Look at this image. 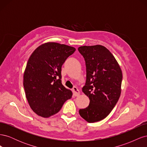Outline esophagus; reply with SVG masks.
<instances>
[{
    "mask_svg": "<svg viewBox=\"0 0 147 147\" xmlns=\"http://www.w3.org/2000/svg\"><path fill=\"white\" fill-rule=\"evenodd\" d=\"M72 91L74 93V95L75 96H77L80 94V91L78 90V89L77 87H74Z\"/></svg>",
    "mask_w": 147,
    "mask_h": 147,
    "instance_id": "esophagus-1",
    "label": "esophagus"
}]
</instances>
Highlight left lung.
Instances as JSON below:
<instances>
[{
	"label": "left lung",
	"mask_w": 147,
	"mask_h": 147,
	"mask_svg": "<svg viewBox=\"0 0 147 147\" xmlns=\"http://www.w3.org/2000/svg\"><path fill=\"white\" fill-rule=\"evenodd\" d=\"M78 50L86 67V84L82 91L90 100L88 107L80 109L79 113L88 123L99 121L112 112L121 95L122 71L104 46H82Z\"/></svg>",
	"instance_id": "left-lung-1"
}]
</instances>
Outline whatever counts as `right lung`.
Masks as SVG:
<instances>
[{"label": "right lung", "mask_w": 147, "mask_h": 147, "mask_svg": "<svg viewBox=\"0 0 147 147\" xmlns=\"http://www.w3.org/2000/svg\"><path fill=\"white\" fill-rule=\"evenodd\" d=\"M76 50L56 42L38 47L28 59L23 75L26 97L34 112L43 118L59 112L72 92L61 83V67Z\"/></svg>", "instance_id": "add662e5"}]
</instances>
